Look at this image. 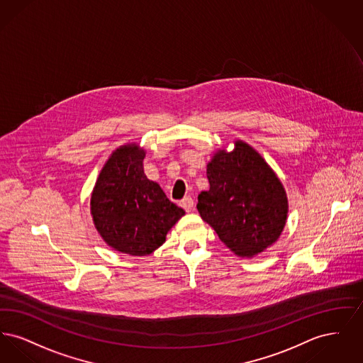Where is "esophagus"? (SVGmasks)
<instances>
[{
    "instance_id": "obj_1",
    "label": "esophagus",
    "mask_w": 363,
    "mask_h": 363,
    "mask_svg": "<svg viewBox=\"0 0 363 363\" xmlns=\"http://www.w3.org/2000/svg\"><path fill=\"white\" fill-rule=\"evenodd\" d=\"M179 206L184 208L186 212H190V211H193V207H194V201H193V199H191V197H185L184 200H181Z\"/></svg>"
}]
</instances>
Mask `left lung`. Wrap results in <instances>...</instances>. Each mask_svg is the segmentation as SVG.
I'll return each mask as SVG.
<instances>
[{"label":"left lung","instance_id":"obj_1","mask_svg":"<svg viewBox=\"0 0 363 363\" xmlns=\"http://www.w3.org/2000/svg\"><path fill=\"white\" fill-rule=\"evenodd\" d=\"M209 190L197 209L237 256L253 257L280 237L289 212L287 194L259 152L241 140L231 152L218 151L207 164Z\"/></svg>","mask_w":363,"mask_h":363}]
</instances>
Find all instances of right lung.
<instances>
[{"instance_id": "obj_1", "label": "right lung", "mask_w": 363, "mask_h": 363, "mask_svg": "<svg viewBox=\"0 0 363 363\" xmlns=\"http://www.w3.org/2000/svg\"><path fill=\"white\" fill-rule=\"evenodd\" d=\"M138 144L117 148L99 174L91 196L94 225L104 242L130 256L152 253L185 211L172 203L143 169Z\"/></svg>"}]
</instances>
